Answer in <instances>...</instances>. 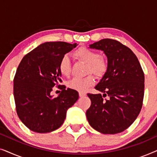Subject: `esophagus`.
I'll use <instances>...</instances> for the list:
<instances>
[{
	"label": "esophagus",
	"instance_id": "obj_1",
	"mask_svg": "<svg viewBox=\"0 0 157 157\" xmlns=\"http://www.w3.org/2000/svg\"><path fill=\"white\" fill-rule=\"evenodd\" d=\"M78 94H79V96H80V97H83V96H86V94L84 93V92H79Z\"/></svg>",
	"mask_w": 157,
	"mask_h": 157
}]
</instances>
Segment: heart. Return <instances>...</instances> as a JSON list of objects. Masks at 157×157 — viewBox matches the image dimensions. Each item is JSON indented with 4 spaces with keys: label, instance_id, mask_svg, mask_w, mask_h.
<instances>
[{
    "label": "heart",
    "instance_id": "heart-1",
    "mask_svg": "<svg viewBox=\"0 0 157 157\" xmlns=\"http://www.w3.org/2000/svg\"><path fill=\"white\" fill-rule=\"evenodd\" d=\"M74 56L77 59L88 63L86 73H92L97 76H102L107 70V63L104 58L100 56L97 51L92 49L79 48L75 51ZM59 71L62 76H68L71 74V61L68 55H64L60 60ZM95 83V78L91 74L84 78H74L68 83L71 89L79 92H84L93 86Z\"/></svg>",
    "mask_w": 157,
    "mask_h": 157
}]
</instances>
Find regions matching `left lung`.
<instances>
[{
    "instance_id": "8db88e82",
    "label": "left lung",
    "mask_w": 157,
    "mask_h": 157,
    "mask_svg": "<svg viewBox=\"0 0 157 157\" xmlns=\"http://www.w3.org/2000/svg\"><path fill=\"white\" fill-rule=\"evenodd\" d=\"M104 51L107 70L95 89L104 93L87 95L91 101L86 115L91 127L104 134L124 132L142 107L144 74L133 51L116 40L105 38L89 45ZM109 96L108 100L102 98Z\"/></svg>"
}]
</instances>
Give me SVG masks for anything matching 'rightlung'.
Returning <instances> with one entry per match:
<instances>
[{
  "instance_id": "right-lung-1",
  "label": "right lung",
  "mask_w": 157,
  "mask_h": 157,
  "mask_svg": "<svg viewBox=\"0 0 157 157\" xmlns=\"http://www.w3.org/2000/svg\"><path fill=\"white\" fill-rule=\"evenodd\" d=\"M78 44L46 42L21 60L13 80V96L19 119L30 130L51 132L63 124L66 112L78 98V93L65 86L57 97L51 94L61 82L60 60Z\"/></svg>"
}]
</instances>
